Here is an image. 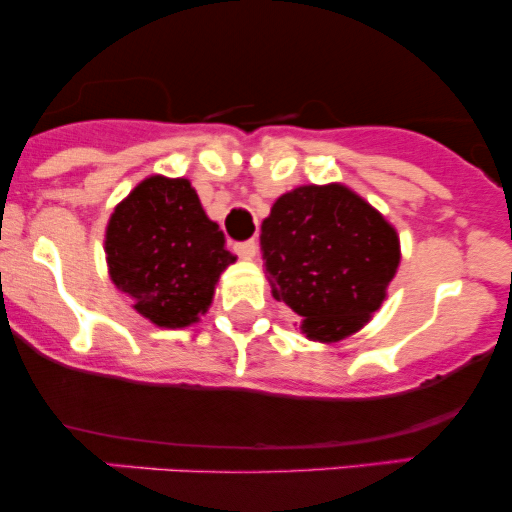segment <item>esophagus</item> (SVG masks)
<instances>
[{
	"label": "esophagus",
	"instance_id": "1",
	"mask_svg": "<svg viewBox=\"0 0 512 512\" xmlns=\"http://www.w3.org/2000/svg\"><path fill=\"white\" fill-rule=\"evenodd\" d=\"M233 252H236L238 257H243V260H252L257 252V243L255 240H243V243H233Z\"/></svg>",
	"mask_w": 512,
	"mask_h": 512
}]
</instances>
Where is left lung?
<instances>
[{"label": "left lung", "mask_w": 512, "mask_h": 512, "mask_svg": "<svg viewBox=\"0 0 512 512\" xmlns=\"http://www.w3.org/2000/svg\"><path fill=\"white\" fill-rule=\"evenodd\" d=\"M276 301L317 342L361 330L397 272L395 228L342 185H305L274 202L260 236Z\"/></svg>", "instance_id": "1"}]
</instances>
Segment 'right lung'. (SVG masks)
<instances>
[{
    "label": "right lung",
    "mask_w": 512,
    "mask_h": 512,
    "mask_svg": "<svg viewBox=\"0 0 512 512\" xmlns=\"http://www.w3.org/2000/svg\"><path fill=\"white\" fill-rule=\"evenodd\" d=\"M105 252L117 289L158 327L195 322L223 269L236 262L182 178H149L134 187L110 216Z\"/></svg>",
    "instance_id": "1"
}]
</instances>
